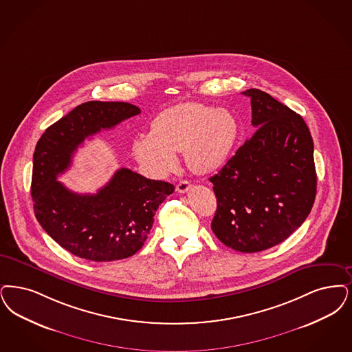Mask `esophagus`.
I'll list each match as a JSON object with an SVG mask.
<instances>
[{
	"label": "esophagus",
	"mask_w": 352,
	"mask_h": 352,
	"mask_svg": "<svg viewBox=\"0 0 352 352\" xmlns=\"http://www.w3.org/2000/svg\"><path fill=\"white\" fill-rule=\"evenodd\" d=\"M190 187H191L190 182H187V181H179L178 184H177V191L181 192V194H184V192H187V191L190 190Z\"/></svg>",
	"instance_id": "34e87169"
}]
</instances>
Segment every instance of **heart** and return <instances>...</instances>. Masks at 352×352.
<instances>
[{
  "mask_svg": "<svg viewBox=\"0 0 352 352\" xmlns=\"http://www.w3.org/2000/svg\"><path fill=\"white\" fill-rule=\"evenodd\" d=\"M239 136L234 115L224 109L187 102L171 106L155 116L149 135L132 142L138 162L155 177H164L177 165L182 152L187 166L206 174L220 169Z\"/></svg>",
  "mask_w": 352,
  "mask_h": 352,
  "instance_id": "obj_1",
  "label": "heart"
}]
</instances>
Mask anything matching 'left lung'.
<instances>
[{"label": "left lung", "mask_w": 352, "mask_h": 352, "mask_svg": "<svg viewBox=\"0 0 352 352\" xmlns=\"http://www.w3.org/2000/svg\"><path fill=\"white\" fill-rule=\"evenodd\" d=\"M253 136L210 178L217 197L211 228L228 248L256 253L288 239L305 221L317 192L313 139L304 119L259 89Z\"/></svg>", "instance_id": "left-lung-1"}]
</instances>
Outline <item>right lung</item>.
<instances>
[{
    "label": "right lung",
    "mask_w": 352,
    "mask_h": 352,
    "mask_svg": "<svg viewBox=\"0 0 352 352\" xmlns=\"http://www.w3.org/2000/svg\"><path fill=\"white\" fill-rule=\"evenodd\" d=\"M140 109L90 100L48 126L34 152L31 197L43 229L69 253L94 262L124 259L142 248L171 183L119 169L97 194H77L57 181L85 139L119 124Z\"/></svg>",
    "instance_id": "1"
}]
</instances>
